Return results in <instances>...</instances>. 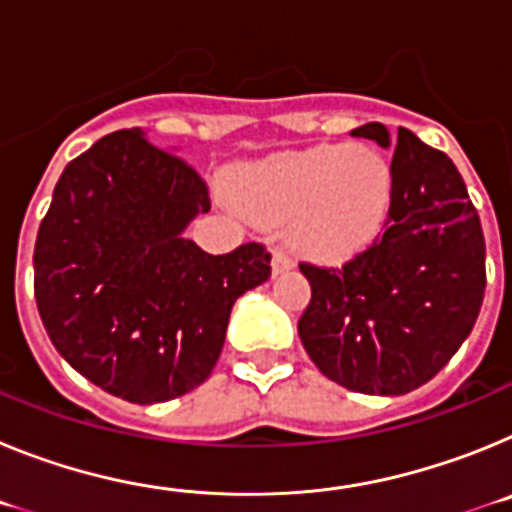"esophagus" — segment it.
Returning <instances> with one entry per match:
<instances>
[{
  "label": "esophagus",
  "mask_w": 512,
  "mask_h": 512,
  "mask_svg": "<svg viewBox=\"0 0 512 512\" xmlns=\"http://www.w3.org/2000/svg\"><path fill=\"white\" fill-rule=\"evenodd\" d=\"M289 269H292V259H289L282 248H274V253H271V271H274V277H277V274H284V271Z\"/></svg>",
  "instance_id": "obj_1"
}]
</instances>
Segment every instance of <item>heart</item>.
Returning a JSON list of instances; mask_svg holds the SVG:
<instances>
[{
    "instance_id": "obj_1",
    "label": "heart",
    "mask_w": 512,
    "mask_h": 512,
    "mask_svg": "<svg viewBox=\"0 0 512 512\" xmlns=\"http://www.w3.org/2000/svg\"><path fill=\"white\" fill-rule=\"evenodd\" d=\"M241 205L261 223L292 220L289 238L318 259L341 261L372 241L392 202V169L369 148L315 146L243 171Z\"/></svg>"
}]
</instances>
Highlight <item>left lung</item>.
<instances>
[{
	"label": "left lung",
	"instance_id": "8db88e82",
	"mask_svg": "<svg viewBox=\"0 0 512 512\" xmlns=\"http://www.w3.org/2000/svg\"><path fill=\"white\" fill-rule=\"evenodd\" d=\"M392 148L384 233L341 269L300 264L312 289L297 333L320 372L361 395H408L472 333L485 297V235L446 153L408 128L351 130Z\"/></svg>",
	"mask_w": 512,
	"mask_h": 512
}]
</instances>
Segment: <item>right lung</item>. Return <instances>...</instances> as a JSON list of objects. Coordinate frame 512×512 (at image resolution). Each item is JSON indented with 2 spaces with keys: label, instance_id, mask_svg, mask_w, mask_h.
Returning a JSON list of instances; mask_svg holds the SVG:
<instances>
[{
  "label": "right lung",
  "instance_id": "right-lung-1",
  "mask_svg": "<svg viewBox=\"0 0 512 512\" xmlns=\"http://www.w3.org/2000/svg\"><path fill=\"white\" fill-rule=\"evenodd\" d=\"M207 210L202 176L138 128L104 135L63 169L35 241V302L81 377L138 405L210 377L233 302L271 277V253L243 243L212 256L187 241Z\"/></svg>",
  "mask_w": 512,
  "mask_h": 512
}]
</instances>
